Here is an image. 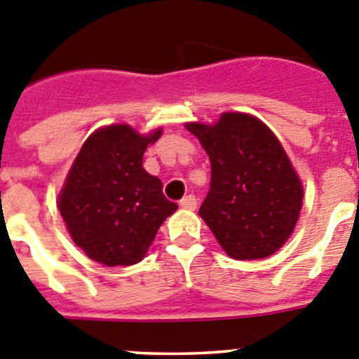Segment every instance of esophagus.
I'll return each instance as SVG.
<instances>
[{"mask_svg": "<svg viewBox=\"0 0 359 359\" xmlns=\"http://www.w3.org/2000/svg\"><path fill=\"white\" fill-rule=\"evenodd\" d=\"M180 206L185 210H196V206H197L196 196H192V194H190V196H185L182 201H180Z\"/></svg>", "mask_w": 359, "mask_h": 359, "instance_id": "34e87169", "label": "esophagus"}]
</instances>
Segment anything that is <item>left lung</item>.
<instances>
[{
	"label": "left lung",
	"mask_w": 359,
	"mask_h": 359,
	"mask_svg": "<svg viewBox=\"0 0 359 359\" xmlns=\"http://www.w3.org/2000/svg\"><path fill=\"white\" fill-rule=\"evenodd\" d=\"M212 163L199 215L226 255L258 259L288 240L302 206V183L274 133L259 119L226 111L215 124L189 123Z\"/></svg>",
	"instance_id": "1"
}]
</instances>
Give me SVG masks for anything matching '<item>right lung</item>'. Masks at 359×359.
<instances>
[{
	"label": "right lung",
	"mask_w": 359,
	"mask_h": 359,
	"mask_svg": "<svg viewBox=\"0 0 359 359\" xmlns=\"http://www.w3.org/2000/svg\"><path fill=\"white\" fill-rule=\"evenodd\" d=\"M162 130L139 135L128 124L101 128L85 140L58 196V210L78 248L107 267L135 265L158 228L176 212L162 182L142 167Z\"/></svg>",
	"instance_id": "obj_1"
}]
</instances>
